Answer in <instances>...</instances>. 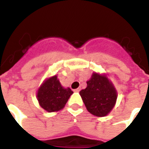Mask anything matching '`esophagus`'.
Here are the masks:
<instances>
[{
    "label": "esophagus",
    "instance_id": "34e87169",
    "mask_svg": "<svg viewBox=\"0 0 149 149\" xmlns=\"http://www.w3.org/2000/svg\"><path fill=\"white\" fill-rule=\"evenodd\" d=\"M80 90H81V88H80V87H79L78 88L75 89V91H77V92H79V91Z\"/></svg>",
    "mask_w": 149,
    "mask_h": 149
}]
</instances>
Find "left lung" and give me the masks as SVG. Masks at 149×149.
Instances as JSON below:
<instances>
[{"label": "left lung", "mask_w": 149, "mask_h": 149, "mask_svg": "<svg viewBox=\"0 0 149 149\" xmlns=\"http://www.w3.org/2000/svg\"><path fill=\"white\" fill-rule=\"evenodd\" d=\"M87 87L79 94L87 110L97 117L107 116L112 111L118 97L116 88L105 74L94 73Z\"/></svg>", "instance_id": "left-lung-1"}]
</instances>
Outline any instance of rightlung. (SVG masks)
Returning <instances> with one entry per match:
<instances>
[{"label": "right lung", "instance_id": "add662e5", "mask_svg": "<svg viewBox=\"0 0 149 149\" xmlns=\"http://www.w3.org/2000/svg\"><path fill=\"white\" fill-rule=\"evenodd\" d=\"M73 91L70 88L63 87L58 76H51L44 80L37 93L38 103L49 112H58L65 107Z\"/></svg>", "mask_w": 149, "mask_h": 149}]
</instances>
